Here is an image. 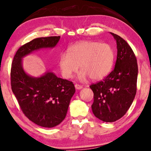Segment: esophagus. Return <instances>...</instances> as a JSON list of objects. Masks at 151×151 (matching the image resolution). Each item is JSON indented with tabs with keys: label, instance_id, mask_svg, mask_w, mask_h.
Returning <instances> with one entry per match:
<instances>
[{
	"label": "esophagus",
	"instance_id": "34e87169",
	"mask_svg": "<svg viewBox=\"0 0 151 151\" xmlns=\"http://www.w3.org/2000/svg\"><path fill=\"white\" fill-rule=\"evenodd\" d=\"M75 88H76V89H81V88H83V87L81 85H78V84H76L75 85Z\"/></svg>",
	"mask_w": 151,
	"mask_h": 151
}]
</instances>
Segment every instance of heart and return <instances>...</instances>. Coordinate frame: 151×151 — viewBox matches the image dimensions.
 Segmentation results:
<instances>
[{
  "instance_id": "heart-1",
  "label": "heart",
  "mask_w": 151,
  "mask_h": 151,
  "mask_svg": "<svg viewBox=\"0 0 151 151\" xmlns=\"http://www.w3.org/2000/svg\"><path fill=\"white\" fill-rule=\"evenodd\" d=\"M114 51L106 43L82 41L72 45L68 54L59 58V67L64 78H70L80 66L78 78L84 81L88 76L91 80L104 78L111 71L114 63Z\"/></svg>"
}]
</instances>
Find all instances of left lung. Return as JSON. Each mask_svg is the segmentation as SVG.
Instances as JSON below:
<instances>
[{
	"label": "left lung",
	"instance_id": "1",
	"mask_svg": "<svg viewBox=\"0 0 151 151\" xmlns=\"http://www.w3.org/2000/svg\"><path fill=\"white\" fill-rule=\"evenodd\" d=\"M110 33L118 50L115 68L104 80L89 86L94 94L93 113L106 122H114L127 112L135 97L138 76L137 60L131 47L120 36Z\"/></svg>",
	"mask_w": 151,
	"mask_h": 151
}]
</instances>
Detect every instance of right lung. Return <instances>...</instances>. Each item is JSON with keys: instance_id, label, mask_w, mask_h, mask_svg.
<instances>
[{"instance_id": "obj_1", "label": "right lung", "mask_w": 151, "mask_h": 151, "mask_svg": "<svg viewBox=\"0 0 151 151\" xmlns=\"http://www.w3.org/2000/svg\"><path fill=\"white\" fill-rule=\"evenodd\" d=\"M60 36L39 37L23 45L17 51L11 69L12 91L27 118L38 126L53 128L66 116L75 93L73 82L58 78L52 72L33 77L24 71L22 58L35 50L54 47Z\"/></svg>"}]
</instances>
